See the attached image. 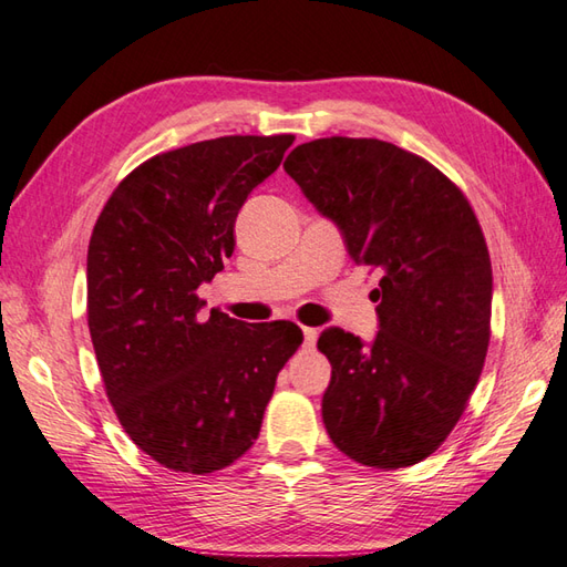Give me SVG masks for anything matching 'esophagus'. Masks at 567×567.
<instances>
[{"mask_svg":"<svg viewBox=\"0 0 567 567\" xmlns=\"http://www.w3.org/2000/svg\"><path fill=\"white\" fill-rule=\"evenodd\" d=\"M318 330L316 327H303V337H306V347H312L316 344V339H318Z\"/></svg>","mask_w":567,"mask_h":567,"instance_id":"obj_1","label":"esophagus"}]
</instances>
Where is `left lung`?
Returning <instances> with one entry per match:
<instances>
[{
	"label": "left lung",
	"mask_w": 567,
	"mask_h": 567,
	"mask_svg": "<svg viewBox=\"0 0 567 567\" xmlns=\"http://www.w3.org/2000/svg\"><path fill=\"white\" fill-rule=\"evenodd\" d=\"M284 169L339 225L351 259L381 274L373 344L337 327L318 339L332 363L324 430L361 465L420 463L446 442L485 363L493 267L481 223L432 162L375 137H318Z\"/></svg>",
	"instance_id": "obj_1"
}]
</instances>
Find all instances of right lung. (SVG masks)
<instances>
[{
	"label": "right lung",
	"instance_id": "obj_1",
	"mask_svg": "<svg viewBox=\"0 0 567 567\" xmlns=\"http://www.w3.org/2000/svg\"><path fill=\"white\" fill-rule=\"evenodd\" d=\"M296 135H223L137 165L86 251V322L106 398L133 444L177 473L228 468L257 442L276 375L303 344L293 322L204 320L198 286L235 249L249 192Z\"/></svg>",
	"mask_w": 567,
	"mask_h": 567
}]
</instances>
